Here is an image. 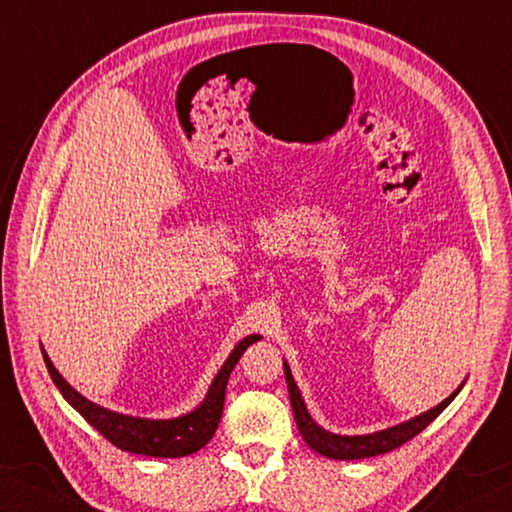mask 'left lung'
Returning a JSON list of instances; mask_svg holds the SVG:
<instances>
[{
  "instance_id": "1",
  "label": "left lung",
  "mask_w": 512,
  "mask_h": 512,
  "mask_svg": "<svg viewBox=\"0 0 512 512\" xmlns=\"http://www.w3.org/2000/svg\"><path fill=\"white\" fill-rule=\"evenodd\" d=\"M284 370H286V384H288V393H290V404H293V413H295V422H297L299 433H302L304 442L310 448L317 450L319 455L330 457V459H366V457L390 453V450L399 448L402 444H406L408 439H413L415 435L422 433V430L430 422H433V419L439 413H442V410L450 402H453L459 390H462V386H459L453 395L444 399L442 404L426 410L424 415L410 419V422H404V424L386 428V430H379V433H373V435L342 437V435L328 433V430L319 428L313 422V417L308 415L304 399H302V395H299V388L295 384L293 375H290V368L286 366V362H284Z\"/></svg>"
}]
</instances>
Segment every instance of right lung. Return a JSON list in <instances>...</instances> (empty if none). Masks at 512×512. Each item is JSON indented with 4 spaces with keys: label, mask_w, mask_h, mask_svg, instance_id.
<instances>
[{
    "label": "right lung",
    "mask_w": 512,
    "mask_h": 512,
    "mask_svg": "<svg viewBox=\"0 0 512 512\" xmlns=\"http://www.w3.org/2000/svg\"><path fill=\"white\" fill-rule=\"evenodd\" d=\"M257 339L259 335H250L244 342H239L235 346L233 353L226 359V364L217 373L202 406L184 417L159 419V422H155V419L119 415L113 413V410H106L102 406L88 402L86 397L79 395L77 390L57 373V368L48 359L46 350H42V355L50 377H53L55 386L59 388V393H62L66 402L73 406L90 426L97 428L110 444L128 450V453L146 457H186L197 453L199 448H204L210 442V437L215 435L219 419H222L228 377L233 373L239 357L244 355V350L253 342H257Z\"/></svg>",
    "instance_id": "1"
}]
</instances>
